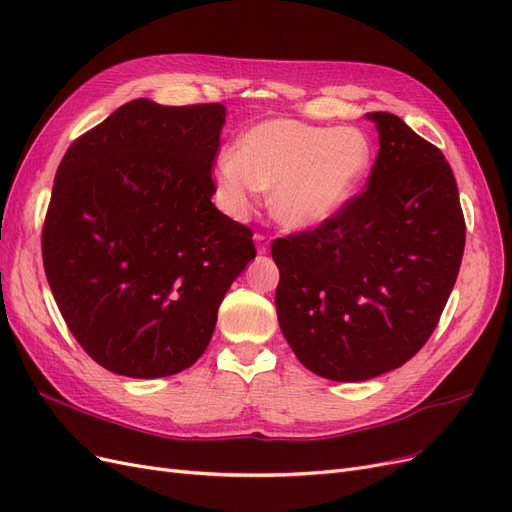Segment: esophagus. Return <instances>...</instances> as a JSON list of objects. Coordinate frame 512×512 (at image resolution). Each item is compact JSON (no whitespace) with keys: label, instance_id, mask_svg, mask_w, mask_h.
<instances>
[{"label":"esophagus","instance_id":"1","mask_svg":"<svg viewBox=\"0 0 512 512\" xmlns=\"http://www.w3.org/2000/svg\"><path fill=\"white\" fill-rule=\"evenodd\" d=\"M255 244H257V253L266 255L270 251V238L263 234H255Z\"/></svg>","mask_w":512,"mask_h":512}]
</instances>
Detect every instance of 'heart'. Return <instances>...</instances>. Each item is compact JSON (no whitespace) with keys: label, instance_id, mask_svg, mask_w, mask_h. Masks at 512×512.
<instances>
[{"label":"heart","instance_id":"1","mask_svg":"<svg viewBox=\"0 0 512 512\" xmlns=\"http://www.w3.org/2000/svg\"><path fill=\"white\" fill-rule=\"evenodd\" d=\"M371 164L373 145L361 128L272 118L251 126L232 158L219 160L215 189L234 219L249 215L255 194L270 189L274 219L289 230H310L342 211Z\"/></svg>","mask_w":512,"mask_h":512}]
</instances>
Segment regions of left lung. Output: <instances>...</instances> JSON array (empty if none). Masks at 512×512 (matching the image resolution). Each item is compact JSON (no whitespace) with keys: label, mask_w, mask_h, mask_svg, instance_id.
Returning a JSON list of instances; mask_svg holds the SVG:
<instances>
[{"label":"left lung","mask_w":512,"mask_h":512,"mask_svg":"<svg viewBox=\"0 0 512 512\" xmlns=\"http://www.w3.org/2000/svg\"><path fill=\"white\" fill-rule=\"evenodd\" d=\"M380 151L363 194L272 244L276 312L299 363L333 382L399 369L437 327L464 255L456 177L394 113H367Z\"/></svg>","instance_id":"left-lung-1"}]
</instances>
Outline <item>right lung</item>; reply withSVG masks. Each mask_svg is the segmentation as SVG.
Listing matches in <instances>:
<instances>
[{
    "mask_svg": "<svg viewBox=\"0 0 512 512\" xmlns=\"http://www.w3.org/2000/svg\"><path fill=\"white\" fill-rule=\"evenodd\" d=\"M225 113L135 99L56 170L46 278L73 337L111 373L154 380L192 367L255 259L253 232L211 202Z\"/></svg>",
    "mask_w": 512,
    "mask_h": 512,
    "instance_id": "1",
    "label": "right lung"
}]
</instances>
